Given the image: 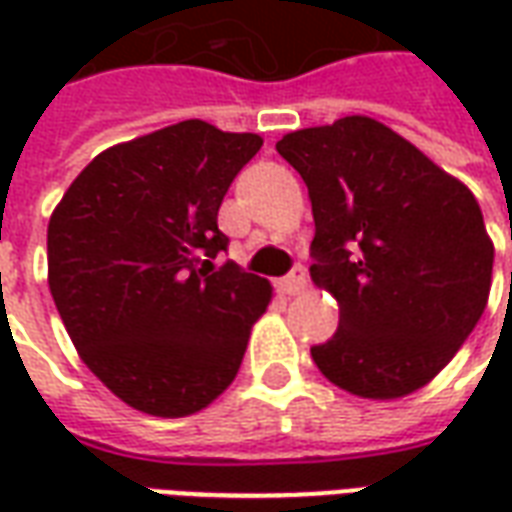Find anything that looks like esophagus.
Listing matches in <instances>:
<instances>
[{
  "label": "esophagus",
  "instance_id": "esophagus-1",
  "mask_svg": "<svg viewBox=\"0 0 512 512\" xmlns=\"http://www.w3.org/2000/svg\"><path fill=\"white\" fill-rule=\"evenodd\" d=\"M304 288H307V277H304V268L301 266L293 268L288 277L279 279V290H282L285 296H296V293H301Z\"/></svg>",
  "mask_w": 512,
  "mask_h": 512
}]
</instances>
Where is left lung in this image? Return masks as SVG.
Wrapping results in <instances>:
<instances>
[{
	"mask_svg": "<svg viewBox=\"0 0 512 512\" xmlns=\"http://www.w3.org/2000/svg\"><path fill=\"white\" fill-rule=\"evenodd\" d=\"M277 150L310 191L312 282L340 304L312 362L351 395L417 392L488 304L494 244L474 194L373 117L293 131Z\"/></svg>",
	"mask_w": 512,
	"mask_h": 512,
	"instance_id": "8db88e82",
	"label": "left lung"
}]
</instances>
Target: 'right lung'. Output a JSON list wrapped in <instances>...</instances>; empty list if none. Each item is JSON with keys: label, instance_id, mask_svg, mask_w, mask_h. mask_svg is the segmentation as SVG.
<instances>
[{"label": "right lung", "instance_id": "add662e5", "mask_svg": "<svg viewBox=\"0 0 512 512\" xmlns=\"http://www.w3.org/2000/svg\"><path fill=\"white\" fill-rule=\"evenodd\" d=\"M263 139L183 120L95 156L49 222V288L84 365L123 403L186 417L233 384L268 279L216 216Z\"/></svg>", "mask_w": 512, "mask_h": 512}]
</instances>
